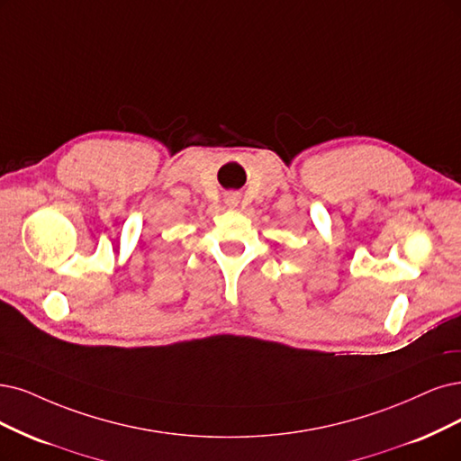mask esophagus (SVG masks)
Returning a JSON list of instances; mask_svg holds the SVG:
<instances>
[{
    "label": "esophagus",
    "mask_w": 461,
    "mask_h": 461,
    "mask_svg": "<svg viewBox=\"0 0 461 461\" xmlns=\"http://www.w3.org/2000/svg\"><path fill=\"white\" fill-rule=\"evenodd\" d=\"M226 203L230 204V207H237V203H240V199H237V195H235V194H231V195H228V197H226Z\"/></svg>",
    "instance_id": "34e87169"
}]
</instances>
